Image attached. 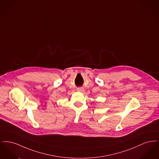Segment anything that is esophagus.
Masks as SVG:
<instances>
[{"instance_id": "34e87169", "label": "esophagus", "mask_w": 159, "mask_h": 159, "mask_svg": "<svg viewBox=\"0 0 159 159\" xmlns=\"http://www.w3.org/2000/svg\"><path fill=\"white\" fill-rule=\"evenodd\" d=\"M77 91H79V92H83L84 91V89L83 88H77Z\"/></svg>"}]
</instances>
